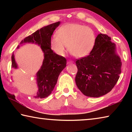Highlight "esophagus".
<instances>
[{"label": "esophagus", "mask_w": 132, "mask_h": 132, "mask_svg": "<svg viewBox=\"0 0 132 132\" xmlns=\"http://www.w3.org/2000/svg\"><path fill=\"white\" fill-rule=\"evenodd\" d=\"M73 62L72 61H68V64H70V63H73Z\"/></svg>", "instance_id": "34e87169"}]
</instances>
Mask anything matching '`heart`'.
<instances>
[{"instance_id":"1","label":"heart","mask_w":132,"mask_h":132,"mask_svg":"<svg viewBox=\"0 0 132 132\" xmlns=\"http://www.w3.org/2000/svg\"><path fill=\"white\" fill-rule=\"evenodd\" d=\"M97 40L93 29L77 23H68L57 31V36L51 38L50 45L53 52L63 56L66 46L77 57H83L91 52Z\"/></svg>"}]
</instances>
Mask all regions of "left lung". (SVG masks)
Wrapping results in <instances>:
<instances>
[{
    "label": "left lung",
    "mask_w": 132,
    "mask_h": 132,
    "mask_svg": "<svg viewBox=\"0 0 132 132\" xmlns=\"http://www.w3.org/2000/svg\"><path fill=\"white\" fill-rule=\"evenodd\" d=\"M111 40V37L100 33L91 52L76 62L78 69L76 83L81 92L87 97L105 95L119 79L122 62L117 46Z\"/></svg>",
    "instance_id": "obj_1"
}]
</instances>
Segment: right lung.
Wrapping results in <instances>:
<instances>
[{"label":"right lung","mask_w":132,"mask_h":132,"mask_svg":"<svg viewBox=\"0 0 132 132\" xmlns=\"http://www.w3.org/2000/svg\"><path fill=\"white\" fill-rule=\"evenodd\" d=\"M60 24L61 21H58L44 26L22 40L21 45L17 47V49H19L22 44L27 43L34 44L40 46L44 53L42 64L35 75L38 87L37 95L34 96L35 98H46L52 93L60 73L66 66V59L55 53L50 45L51 36ZM12 67L15 69L19 68L13 53L12 56Z\"/></svg>","instance_id":"obj_1"}]
</instances>
